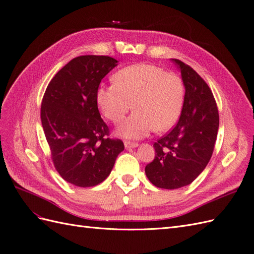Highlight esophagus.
Here are the masks:
<instances>
[{
	"instance_id": "esophagus-1",
	"label": "esophagus",
	"mask_w": 254,
	"mask_h": 254,
	"mask_svg": "<svg viewBox=\"0 0 254 254\" xmlns=\"http://www.w3.org/2000/svg\"><path fill=\"white\" fill-rule=\"evenodd\" d=\"M124 144H125L126 148H135V147H137V146H139V144H137V143L130 142V141H125Z\"/></svg>"
}]
</instances>
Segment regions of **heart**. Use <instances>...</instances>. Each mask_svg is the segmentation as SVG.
<instances>
[{"mask_svg":"<svg viewBox=\"0 0 254 254\" xmlns=\"http://www.w3.org/2000/svg\"><path fill=\"white\" fill-rule=\"evenodd\" d=\"M184 98L179 75L155 64H134L114 75V83L101 84L96 101L105 117L119 124L132 108L134 113L118 128L128 139H141L152 129H170L178 119Z\"/></svg>","mask_w":254,"mask_h":254,"instance_id":"b5f03b06","label":"heart"}]
</instances>
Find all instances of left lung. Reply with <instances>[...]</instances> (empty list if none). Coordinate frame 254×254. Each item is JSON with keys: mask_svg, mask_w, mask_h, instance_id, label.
<instances>
[{"mask_svg": "<svg viewBox=\"0 0 254 254\" xmlns=\"http://www.w3.org/2000/svg\"><path fill=\"white\" fill-rule=\"evenodd\" d=\"M178 64L186 95L180 119L170 132L155 142V159L145 167L149 181L175 190L193 182L209 163L217 139L219 114L207 83L193 67Z\"/></svg>", "mask_w": 254, "mask_h": 254, "instance_id": "1", "label": "left lung"}]
</instances>
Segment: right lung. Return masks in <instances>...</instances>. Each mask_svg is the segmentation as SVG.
Listing matches in <instances>:
<instances>
[{
    "label": "right lung",
    "instance_id": "add662e5",
    "mask_svg": "<svg viewBox=\"0 0 254 254\" xmlns=\"http://www.w3.org/2000/svg\"><path fill=\"white\" fill-rule=\"evenodd\" d=\"M117 64L109 56L76 57L54 76L42 98L41 123L54 166L76 187L103 182L125 148L122 140L108 137L96 101L99 83Z\"/></svg>",
    "mask_w": 254,
    "mask_h": 254
}]
</instances>
